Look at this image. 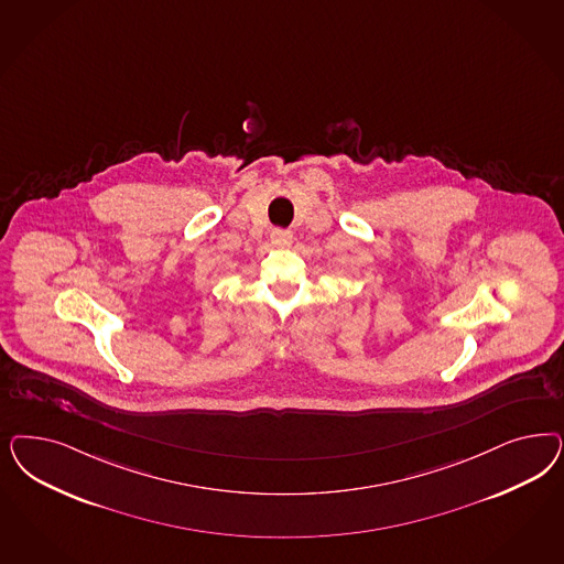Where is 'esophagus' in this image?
<instances>
[{"mask_svg": "<svg viewBox=\"0 0 564 564\" xmlns=\"http://www.w3.org/2000/svg\"><path fill=\"white\" fill-rule=\"evenodd\" d=\"M270 240H272V245H275V247H291L292 232L275 228V230H272V235H270Z\"/></svg>", "mask_w": 564, "mask_h": 564, "instance_id": "1", "label": "esophagus"}]
</instances>
